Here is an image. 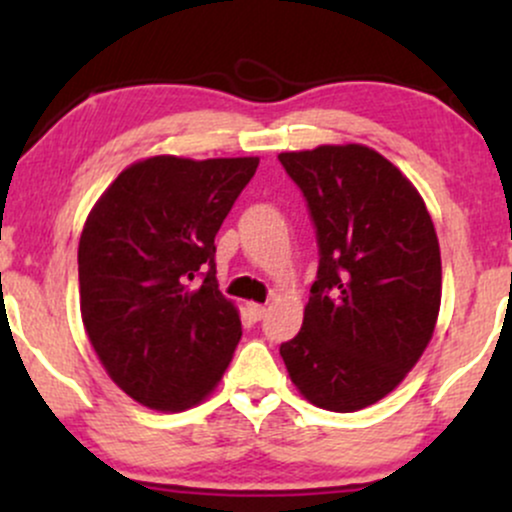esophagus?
<instances>
[{"instance_id":"34e87169","label":"esophagus","mask_w":512,"mask_h":512,"mask_svg":"<svg viewBox=\"0 0 512 512\" xmlns=\"http://www.w3.org/2000/svg\"><path fill=\"white\" fill-rule=\"evenodd\" d=\"M248 315L252 317V320H262L264 315H267V305L262 303H248Z\"/></svg>"}]
</instances>
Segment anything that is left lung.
Returning <instances> with one entry per match:
<instances>
[{
  "label": "left lung",
  "instance_id": "8db88e82",
  "mask_svg": "<svg viewBox=\"0 0 512 512\" xmlns=\"http://www.w3.org/2000/svg\"><path fill=\"white\" fill-rule=\"evenodd\" d=\"M279 161L308 199L320 245L303 327L281 358L310 404L366 409L407 378L436 330V228L407 175L370 146L325 144Z\"/></svg>",
  "mask_w": 512,
  "mask_h": 512
}]
</instances>
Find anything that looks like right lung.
<instances>
[{
  "mask_svg": "<svg viewBox=\"0 0 512 512\" xmlns=\"http://www.w3.org/2000/svg\"><path fill=\"white\" fill-rule=\"evenodd\" d=\"M257 163L144 158L88 214L79 240L81 320L110 380L144 407H195L231 363L243 330L236 303L219 291L214 238Z\"/></svg>",
  "mask_w": 512,
  "mask_h": 512,
  "instance_id": "right-lung-1",
  "label": "right lung"
}]
</instances>
